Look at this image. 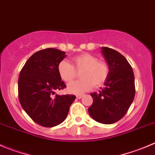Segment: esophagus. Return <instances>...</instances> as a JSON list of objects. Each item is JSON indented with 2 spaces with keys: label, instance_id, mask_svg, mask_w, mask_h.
Listing matches in <instances>:
<instances>
[{
  "label": "esophagus",
  "instance_id": "1",
  "mask_svg": "<svg viewBox=\"0 0 155 155\" xmlns=\"http://www.w3.org/2000/svg\"><path fill=\"white\" fill-rule=\"evenodd\" d=\"M84 95V94H76V97H77V98H81V97H82V96H83Z\"/></svg>",
  "mask_w": 155,
  "mask_h": 155
}]
</instances>
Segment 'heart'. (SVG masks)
<instances>
[{
  "instance_id": "1",
  "label": "heart",
  "mask_w": 155,
  "mask_h": 155,
  "mask_svg": "<svg viewBox=\"0 0 155 155\" xmlns=\"http://www.w3.org/2000/svg\"><path fill=\"white\" fill-rule=\"evenodd\" d=\"M73 65L67 61H62L58 66L60 77L65 82H70L77 75L76 71H81V79L70 82L68 90L75 94L85 92L94 87L97 88L104 83L110 73L109 64L99 60L97 56L91 54H82L73 59Z\"/></svg>"
}]
</instances>
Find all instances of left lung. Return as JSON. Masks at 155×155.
I'll use <instances>...</instances> for the list:
<instances>
[{"label":"left lung","mask_w":155,"mask_h":155,"mask_svg":"<svg viewBox=\"0 0 155 155\" xmlns=\"http://www.w3.org/2000/svg\"><path fill=\"white\" fill-rule=\"evenodd\" d=\"M102 53L109 64V76L104 88L91 94L93 104L88 113L97 122L111 124L124 117L133 101L135 77L131 65L120 53L107 47H102Z\"/></svg>","instance_id":"8db88e82"}]
</instances>
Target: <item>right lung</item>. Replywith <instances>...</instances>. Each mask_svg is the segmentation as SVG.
<instances>
[{
  "label": "right lung",
  "mask_w": 155,
  "mask_h": 155,
  "mask_svg": "<svg viewBox=\"0 0 155 155\" xmlns=\"http://www.w3.org/2000/svg\"><path fill=\"white\" fill-rule=\"evenodd\" d=\"M65 54L51 48L38 51L28 58L19 73L18 96L21 106L41 127L61 124L76 99L73 94L54 95L56 90L67 87L58 71Z\"/></svg>",
  "instance_id": "add662e5"
}]
</instances>
